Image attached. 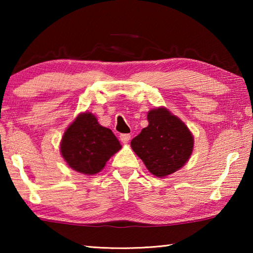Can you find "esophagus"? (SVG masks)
<instances>
[{
    "mask_svg": "<svg viewBox=\"0 0 253 253\" xmlns=\"http://www.w3.org/2000/svg\"><path fill=\"white\" fill-rule=\"evenodd\" d=\"M119 137H121V140L123 143H128L130 139V134H122Z\"/></svg>",
    "mask_w": 253,
    "mask_h": 253,
    "instance_id": "esophagus-1",
    "label": "esophagus"
}]
</instances>
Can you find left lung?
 Masks as SVG:
<instances>
[{"mask_svg": "<svg viewBox=\"0 0 253 253\" xmlns=\"http://www.w3.org/2000/svg\"><path fill=\"white\" fill-rule=\"evenodd\" d=\"M148 126L131 139L130 146L153 175L164 177L184 166L193 151V136L181 119L166 108L147 115Z\"/></svg>", "mask_w": 253, "mask_h": 253, "instance_id": "obj_1", "label": "left lung"}]
</instances>
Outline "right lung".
Returning <instances> with one entry per match:
<instances>
[{"instance_id": "add662e5", "label": "right lung", "mask_w": 253, "mask_h": 253, "mask_svg": "<svg viewBox=\"0 0 253 253\" xmlns=\"http://www.w3.org/2000/svg\"><path fill=\"white\" fill-rule=\"evenodd\" d=\"M122 148L109 128L102 127L90 113L80 114L68 127L60 145L62 157L71 169L93 175Z\"/></svg>"}]
</instances>
